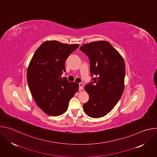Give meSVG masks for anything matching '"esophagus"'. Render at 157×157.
Segmentation results:
<instances>
[{"label":"esophagus","mask_w":157,"mask_h":157,"mask_svg":"<svg viewBox=\"0 0 157 157\" xmlns=\"http://www.w3.org/2000/svg\"><path fill=\"white\" fill-rule=\"evenodd\" d=\"M79 90L81 91V90H82V89H83V84L81 83V82H80V83H79Z\"/></svg>","instance_id":"esophagus-1"}]
</instances>
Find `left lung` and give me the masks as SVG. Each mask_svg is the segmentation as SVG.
I'll return each mask as SVG.
<instances>
[{
  "label": "left lung",
  "instance_id": "left-lung-1",
  "mask_svg": "<svg viewBox=\"0 0 157 157\" xmlns=\"http://www.w3.org/2000/svg\"><path fill=\"white\" fill-rule=\"evenodd\" d=\"M80 50L89 58L93 85L85 86L89 101L83 105L86 114L100 118L110 112L121 99L124 90L125 66L119 52L107 41L83 44Z\"/></svg>",
  "mask_w": 157,
  "mask_h": 157
}]
</instances>
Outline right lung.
Segmentation results:
<instances>
[{"mask_svg":"<svg viewBox=\"0 0 157 157\" xmlns=\"http://www.w3.org/2000/svg\"><path fill=\"white\" fill-rule=\"evenodd\" d=\"M79 46L45 41L29 63L27 77L30 91L37 105L48 115L58 116L64 113L70 100L78 91V83L62 79L61 76L65 71L66 60Z\"/></svg>","mask_w":157,"mask_h":157,"instance_id":"right-lung-1","label":"right lung"}]
</instances>
